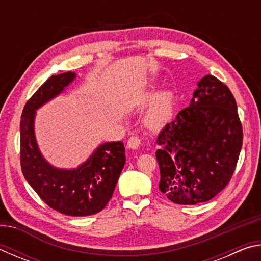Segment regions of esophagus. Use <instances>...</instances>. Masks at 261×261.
Segmentation results:
<instances>
[{
	"instance_id": "esophagus-1",
	"label": "esophagus",
	"mask_w": 261,
	"mask_h": 261,
	"mask_svg": "<svg viewBox=\"0 0 261 261\" xmlns=\"http://www.w3.org/2000/svg\"><path fill=\"white\" fill-rule=\"evenodd\" d=\"M141 144H143V140L139 137L137 136H132L127 140V148L130 149H137L141 146Z\"/></svg>"
}]
</instances>
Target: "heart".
Masks as SVG:
<instances>
[{
    "label": "heart",
    "mask_w": 261,
    "mask_h": 261,
    "mask_svg": "<svg viewBox=\"0 0 261 261\" xmlns=\"http://www.w3.org/2000/svg\"><path fill=\"white\" fill-rule=\"evenodd\" d=\"M171 114H173V109L170 103L165 102L148 115L147 123L153 127L162 126L170 120Z\"/></svg>",
    "instance_id": "heart-1"
}]
</instances>
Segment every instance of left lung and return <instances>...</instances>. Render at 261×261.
<instances>
[{
    "mask_svg": "<svg viewBox=\"0 0 261 261\" xmlns=\"http://www.w3.org/2000/svg\"><path fill=\"white\" fill-rule=\"evenodd\" d=\"M159 189L175 204L214 198L230 182L243 144L235 98L212 74L198 82L190 106L158 136Z\"/></svg>",
    "mask_w": 261,
    "mask_h": 261,
    "instance_id": "8db88e82",
    "label": "left lung"
}]
</instances>
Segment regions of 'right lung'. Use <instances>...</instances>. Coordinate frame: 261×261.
Listing matches in <instances>:
<instances>
[{
    "mask_svg": "<svg viewBox=\"0 0 261 261\" xmlns=\"http://www.w3.org/2000/svg\"><path fill=\"white\" fill-rule=\"evenodd\" d=\"M74 78L71 71L51 76L26 102L20 120V166L25 179L50 208L87 216L99 213L112 199L125 165L124 145L105 143L76 169H59L43 159L34 136L35 110L62 93Z\"/></svg>",
    "mask_w": 261,
    "mask_h": 261,
    "instance_id": "obj_1",
    "label": "right lung"
}]
</instances>
